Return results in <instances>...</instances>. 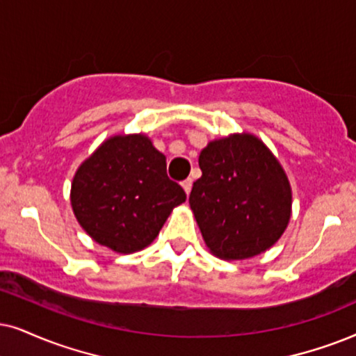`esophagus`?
<instances>
[{
  "instance_id": "obj_1",
  "label": "esophagus",
  "mask_w": 356,
  "mask_h": 356,
  "mask_svg": "<svg viewBox=\"0 0 356 356\" xmlns=\"http://www.w3.org/2000/svg\"><path fill=\"white\" fill-rule=\"evenodd\" d=\"M182 188H184V192L187 193H191V191H192V179H186V181L182 182Z\"/></svg>"
}]
</instances>
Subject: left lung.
<instances>
[{"mask_svg":"<svg viewBox=\"0 0 356 356\" xmlns=\"http://www.w3.org/2000/svg\"><path fill=\"white\" fill-rule=\"evenodd\" d=\"M202 177L188 204L207 248L241 261L276 245L292 215V188L273 151L251 133H233L200 151Z\"/></svg>","mask_w":356,"mask_h":356,"instance_id":"8db88e82","label":"left lung"}]
</instances>
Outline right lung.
Returning <instances> with one entry per match:
<instances>
[{
  "label": "right lung",
  "mask_w": 356,
  "mask_h": 356,
  "mask_svg": "<svg viewBox=\"0 0 356 356\" xmlns=\"http://www.w3.org/2000/svg\"><path fill=\"white\" fill-rule=\"evenodd\" d=\"M186 192L165 174V156L143 133L115 134L72 179L70 205L85 233L120 254L149 246Z\"/></svg>",
  "instance_id": "right-lung-1"
}]
</instances>
